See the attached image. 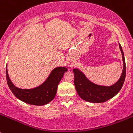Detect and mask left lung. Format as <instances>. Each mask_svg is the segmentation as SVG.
I'll return each mask as SVG.
<instances>
[{
    "instance_id": "8db88e82",
    "label": "left lung",
    "mask_w": 133,
    "mask_h": 133,
    "mask_svg": "<svg viewBox=\"0 0 133 133\" xmlns=\"http://www.w3.org/2000/svg\"><path fill=\"white\" fill-rule=\"evenodd\" d=\"M122 55L123 68L122 75L114 84L110 86H100L95 84L89 81L85 75L78 69H73L74 73V84L77 94L83 100L90 103H103L115 96L122 88L125 81L126 74V65L124 54L122 46L119 44Z\"/></svg>"
}]
</instances>
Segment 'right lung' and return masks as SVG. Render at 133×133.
Here are the masks:
<instances>
[{"label":"right lung","mask_w":133,"mask_h":133,"mask_svg":"<svg viewBox=\"0 0 133 133\" xmlns=\"http://www.w3.org/2000/svg\"><path fill=\"white\" fill-rule=\"evenodd\" d=\"M67 71L68 69L65 67L55 68L43 84L32 89H21L14 86L9 77L7 65L6 75L8 85L17 98L30 105L42 106L47 105L55 98L58 85Z\"/></svg>","instance_id":"1"}]
</instances>
